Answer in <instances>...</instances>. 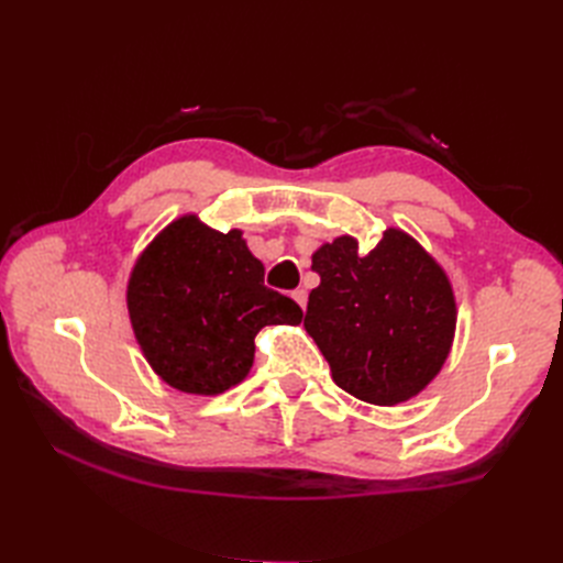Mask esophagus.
Instances as JSON below:
<instances>
[{
    "label": "esophagus",
    "instance_id": "esophagus-1",
    "mask_svg": "<svg viewBox=\"0 0 563 563\" xmlns=\"http://www.w3.org/2000/svg\"><path fill=\"white\" fill-rule=\"evenodd\" d=\"M291 296H294V300L300 305V308L305 310V305H308V291H305V288H296V291H294Z\"/></svg>",
    "mask_w": 563,
    "mask_h": 563
}]
</instances>
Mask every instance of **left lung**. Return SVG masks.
I'll list each match as a JSON object with an SVG mask.
<instances>
[{
  "label": "left lung",
  "instance_id": "8db88e82",
  "mask_svg": "<svg viewBox=\"0 0 563 563\" xmlns=\"http://www.w3.org/2000/svg\"><path fill=\"white\" fill-rule=\"evenodd\" d=\"M321 284L312 288L305 331L352 397L395 406L413 399L444 366L455 333L453 286L411 234L387 228L360 253L350 234L312 253Z\"/></svg>",
  "mask_w": 563,
  "mask_h": 563
}]
</instances>
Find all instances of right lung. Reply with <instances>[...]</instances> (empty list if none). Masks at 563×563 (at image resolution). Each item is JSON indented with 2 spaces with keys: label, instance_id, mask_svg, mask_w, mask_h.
<instances>
[{
  "label": "right lung",
  "instance_id": "right-lung-1",
  "mask_svg": "<svg viewBox=\"0 0 563 563\" xmlns=\"http://www.w3.org/2000/svg\"><path fill=\"white\" fill-rule=\"evenodd\" d=\"M126 308L157 376L187 395L216 397L253 366L263 327H298V305L265 286L242 230L228 234L195 213L168 223L135 261Z\"/></svg>",
  "mask_w": 563,
  "mask_h": 563
}]
</instances>
